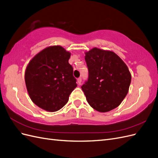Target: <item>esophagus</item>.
I'll return each instance as SVG.
<instances>
[{"mask_svg":"<svg viewBox=\"0 0 158 158\" xmlns=\"http://www.w3.org/2000/svg\"><path fill=\"white\" fill-rule=\"evenodd\" d=\"M81 81H82V79H81V77H79L78 79H77V82H78V85H81Z\"/></svg>","mask_w":158,"mask_h":158,"instance_id":"obj_1","label":"esophagus"}]
</instances>
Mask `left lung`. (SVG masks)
<instances>
[{"mask_svg":"<svg viewBox=\"0 0 158 158\" xmlns=\"http://www.w3.org/2000/svg\"><path fill=\"white\" fill-rule=\"evenodd\" d=\"M85 55L89 77L81 89L88 103L101 112L115 109L128 92L131 74L128 67L113 52L94 48Z\"/></svg>","mask_w":158,"mask_h":158,"instance_id":"obj_1","label":"left lung"}]
</instances>
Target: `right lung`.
<instances>
[{
  "label": "right lung",
  "mask_w": 158,
  "mask_h": 158,
  "mask_svg": "<svg viewBox=\"0 0 158 158\" xmlns=\"http://www.w3.org/2000/svg\"><path fill=\"white\" fill-rule=\"evenodd\" d=\"M71 53L59 46L45 48L27 66L25 83L31 100L41 109L55 112L65 105L77 86L69 64Z\"/></svg>",
  "instance_id": "obj_1"
}]
</instances>
